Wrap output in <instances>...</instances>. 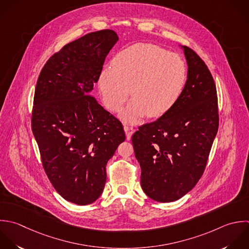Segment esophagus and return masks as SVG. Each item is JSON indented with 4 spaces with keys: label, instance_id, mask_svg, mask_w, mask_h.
I'll use <instances>...</instances> for the list:
<instances>
[{
    "label": "esophagus",
    "instance_id": "34e87169",
    "mask_svg": "<svg viewBox=\"0 0 249 249\" xmlns=\"http://www.w3.org/2000/svg\"><path fill=\"white\" fill-rule=\"evenodd\" d=\"M124 131H125V134H126V138L127 140H130L131 139V136L133 135V133L135 132V129L133 127H130V126H127L125 125L124 126Z\"/></svg>",
    "mask_w": 249,
    "mask_h": 249
}]
</instances>
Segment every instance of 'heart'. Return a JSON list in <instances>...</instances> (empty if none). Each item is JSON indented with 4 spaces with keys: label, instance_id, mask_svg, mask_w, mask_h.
Listing matches in <instances>:
<instances>
[{
    "label": "heart",
    "instance_id": "heart-1",
    "mask_svg": "<svg viewBox=\"0 0 249 249\" xmlns=\"http://www.w3.org/2000/svg\"><path fill=\"white\" fill-rule=\"evenodd\" d=\"M187 77L183 59L151 44L136 43L112 59V68L104 69L99 76V90L106 107L119 111L134 98L122 118L137 122L143 115L156 118L169 112L178 103Z\"/></svg>",
    "mask_w": 249,
    "mask_h": 249
}]
</instances>
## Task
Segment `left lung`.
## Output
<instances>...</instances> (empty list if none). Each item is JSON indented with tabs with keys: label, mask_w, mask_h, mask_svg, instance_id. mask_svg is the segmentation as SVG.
<instances>
[{
	"label": "left lung",
	"mask_w": 249,
	"mask_h": 249,
	"mask_svg": "<svg viewBox=\"0 0 249 249\" xmlns=\"http://www.w3.org/2000/svg\"><path fill=\"white\" fill-rule=\"evenodd\" d=\"M187 80L176 106L132 136L141 185L152 200L169 203L187 194L203 176L219 125L213 77L202 58L182 46Z\"/></svg>",
	"instance_id": "8db88e82"
}]
</instances>
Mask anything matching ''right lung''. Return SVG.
Here are the masks:
<instances>
[{
	"mask_svg": "<svg viewBox=\"0 0 249 249\" xmlns=\"http://www.w3.org/2000/svg\"><path fill=\"white\" fill-rule=\"evenodd\" d=\"M117 40L107 29L66 44L36 85L31 122L42 167L55 190L79 206L101 196L107 163L126 139L122 123L90 94Z\"/></svg>",
	"mask_w": 249,
	"mask_h": 249,
	"instance_id": "add662e5",
	"label": "right lung"
}]
</instances>
